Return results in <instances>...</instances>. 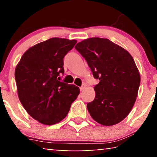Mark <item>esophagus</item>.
Masks as SVG:
<instances>
[{
    "label": "esophagus",
    "mask_w": 157,
    "mask_h": 157,
    "mask_svg": "<svg viewBox=\"0 0 157 157\" xmlns=\"http://www.w3.org/2000/svg\"><path fill=\"white\" fill-rule=\"evenodd\" d=\"M85 87H86V85L85 84H83V85L80 87V88H79V89H80V91H83V90L85 89Z\"/></svg>",
    "instance_id": "esophagus-1"
}]
</instances>
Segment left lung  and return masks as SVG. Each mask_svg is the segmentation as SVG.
Wrapping results in <instances>:
<instances>
[{
	"label": "left lung",
	"instance_id": "obj_1",
	"mask_svg": "<svg viewBox=\"0 0 157 157\" xmlns=\"http://www.w3.org/2000/svg\"><path fill=\"white\" fill-rule=\"evenodd\" d=\"M94 78L95 98L87 103L88 112L100 124L112 126L122 121L135 103L140 74L129 52L107 38L91 37L77 44Z\"/></svg>",
	"mask_w": 157,
	"mask_h": 157
}]
</instances>
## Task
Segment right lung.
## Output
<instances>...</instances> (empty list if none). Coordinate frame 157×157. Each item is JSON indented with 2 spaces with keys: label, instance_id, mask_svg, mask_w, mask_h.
Segmentation results:
<instances>
[{
  "label": "right lung",
  "instance_id": "right-lung-1",
  "mask_svg": "<svg viewBox=\"0 0 157 157\" xmlns=\"http://www.w3.org/2000/svg\"><path fill=\"white\" fill-rule=\"evenodd\" d=\"M76 43L52 37L37 43L23 55L15 67L19 100L40 123L52 125L63 120L79 94L78 87L57 78L64 73V57Z\"/></svg>",
  "mask_w": 157,
  "mask_h": 157
}]
</instances>
